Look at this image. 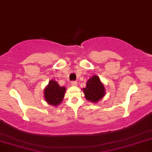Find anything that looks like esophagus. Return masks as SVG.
Returning <instances> with one entry per match:
<instances>
[{
    "mask_svg": "<svg viewBox=\"0 0 152 152\" xmlns=\"http://www.w3.org/2000/svg\"><path fill=\"white\" fill-rule=\"evenodd\" d=\"M71 85L73 86H76V85H77V82H76V81H71Z\"/></svg>",
    "mask_w": 152,
    "mask_h": 152,
    "instance_id": "34e87169",
    "label": "esophagus"
}]
</instances>
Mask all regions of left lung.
I'll list each match as a JSON object with an SVG mask.
<instances>
[{
  "instance_id": "left-lung-1",
  "label": "left lung",
  "mask_w": 152,
  "mask_h": 152,
  "mask_svg": "<svg viewBox=\"0 0 152 152\" xmlns=\"http://www.w3.org/2000/svg\"><path fill=\"white\" fill-rule=\"evenodd\" d=\"M85 98L91 102H97L105 94V89L99 76H93L86 81V88L83 89Z\"/></svg>"
}]
</instances>
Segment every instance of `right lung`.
Wrapping results in <instances>:
<instances>
[{"label":"right lung","instance_id":"add662e5","mask_svg":"<svg viewBox=\"0 0 152 152\" xmlns=\"http://www.w3.org/2000/svg\"><path fill=\"white\" fill-rule=\"evenodd\" d=\"M66 89L64 86H60L56 81L50 80L44 89L45 99L50 105L58 106L63 101Z\"/></svg>","mask_w":152,"mask_h":152}]
</instances>
